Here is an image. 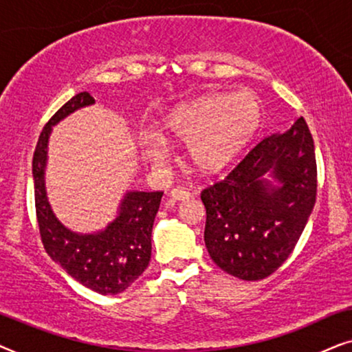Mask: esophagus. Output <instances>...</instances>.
<instances>
[{
	"label": "esophagus",
	"instance_id": "obj_1",
	"mask_svg": "<svg viewBox=\"0 0 352 352\" xmlns=\"http://www.w3.org/2000/svg\"><path fill=\"white\" fill-rule=\"evenodd\" d=\"M168 196H170V199L173 201H185L191 198V193L185 188H173Z\"/></svg>",
	"mask_w": 352,
	"mask_h": 352
}]
</instances>
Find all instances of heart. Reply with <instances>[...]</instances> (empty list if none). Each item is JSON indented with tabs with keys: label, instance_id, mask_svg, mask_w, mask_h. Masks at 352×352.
<instances>
[{
	"label": "heart",
	"instance_id": "1",
	"mask_svg": "<svg viewBox=\"0 0 352 352\" xmlns=\"http://www.w3.org/2000/svg\"><path fill=\"white\" fill-rule=\"evenodd\" d=\"M262 102L256 91L206 93L172 107L144 140L151 164L166 156L162 142L186 143L190 162L201 172H219L240 156L261 125Z\"/></svg>",
	"mask_w": 352,
	"mask_h": 352
}]
</instances>
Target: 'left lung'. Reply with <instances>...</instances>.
Returning <instances> with one entry per match:
<instances>
[{
  "label": "left lung",
  "mask_w": 352,
  "mask_h": 352,
  "mask_svg": "<svg viewBox=\"0 0 352 352\" xmlns=\"http://www.w3.org/2000/svg\"><path fill=\"white\" fill-rule=\"evenodd\" d=\"M316 195L314 140L299 117L285 133L257 143L222 182L203 190L210 259L248 282L269 277L296 246Z\"/></svg>",
  "instance_id": "left-lung-1"
}]
</instances>
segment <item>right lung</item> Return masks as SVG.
Masks as SVG:
<instances>
[{
  "instance_id": "right-lung-1",
  "label": "right lung",
  "mask_w": 352,
  "mask_h": 352,
  "mask_svg": "<svg viewBox=\"0 0 352 352\" xmlns=\"http://www.w3.org/2000/svg\"><path fill=\"white\" fill-rule=\"evenodd\" d=\"M91 104L95 100L90 93H78L41 130L32 162L36 220L46 252L65 274L93 292L117 294L127 289L149 264L153 223L164 193L129 191L120 201L117 217L104 230L96 233H75L59 222L45 188L48 140L53 125Z\"/></svg>"
}]
</instances>
